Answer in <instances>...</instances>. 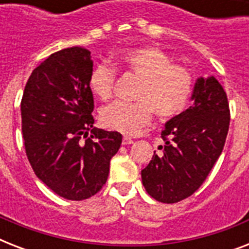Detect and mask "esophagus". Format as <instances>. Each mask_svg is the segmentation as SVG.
I'll use <instances>...</instances> for the list:
<instances>
[{"mask_svg":"<svg viewBox=\"0 0 249 249\" xmlns=\"http://www.w3.org/2000/svg\"><path fill=\"white\" fill-rule=\"evenodd\" d=\"M132 143H133L132 138H129V137H124V138H123V144H124V146H128V144H132Z\"/></svg>","mask_w":249,"mask_h":249,"instance_id":"obj_1","label":"esophagus"}]
</instances>
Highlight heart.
<instances>
[{"instance_id": "1", "label": "heart", "mask_w": 249, "mask_h": 249, "mask_svg": "<svg viewBox=\"0 0 249 249\" xmlns=\"http://www.w3.org/2000/svg\"><path fill=\"white\" fill-rule=\"evenodd\" d=\"M121 64L141 79L137 102L116 101L101 109V121L106 128L134 136L150 124L152 111L161 119H169L185 109L193 91V77L185 67L172 64L160 49L152 46L133 49L125 53ZM116 72L111 66L97 64L89 75V88L95 97H111Z\"/></svg>"}]
</instances>
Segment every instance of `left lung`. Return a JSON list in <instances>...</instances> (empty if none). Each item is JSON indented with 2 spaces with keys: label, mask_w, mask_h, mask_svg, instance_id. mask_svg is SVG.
<instances>
[{
  "label": "left lung",
  "mask_w": 249,
  "mask_h": 249,
  "mask_svg": "<svg viewBox=\"0 0 249 249\" xmlns=\"http://www.w3.org/2000/svg\"><path fill=\"white\" fill-rule=\"evenodd\" d=\"M193 106L166 121L163 152L154 151L142 183L155 200L172 204L193 195L224 150L230 124L228 97L214 76L199 77Z\"/></svg>",
  "instance_id": "8db88e82"
}]
</instances>
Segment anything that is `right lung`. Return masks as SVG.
Masks as SVG:
<instances>
[{
    "label": "right lung",
    "mask_w": 249,
    "mask_h": 249,
    "mask_svg": "<svg viewBox=\"0 0 249 249\" xmlns=\"http://www.w3.org/2000/svg\"><path fill=\"white\" fill-rule=\"evenodd\" d=\"M88 49L56 52L29 76L21 98L25 154L38 179L59 196L84 200L103 187L123 136L94 128Z\"/></svg>",
    "instance_id": "right-lung-1"
}]
</instances>
